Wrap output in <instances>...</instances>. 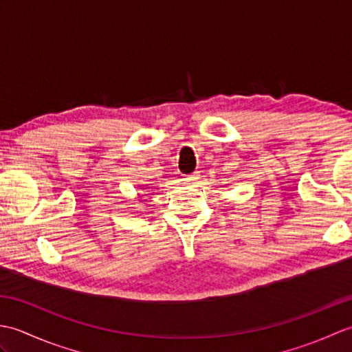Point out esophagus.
I'll return each instance as SVG.
<instances>
[{"label": "esophagus", "mask_w": 352, "mask_h": 352, "mask_svg": "<svg viewBox=\"0 0 352 352\" xmlns=\"http://www.w3.org/2000/svg\"><path fill=\"white\" fill-rule=\"evenodd\" d=\"M197 180H198V172H193V174L186 175V177L183 178L184 183H195Z\"/></svg>", "instance_id": "obj_1"}]
</instances>
